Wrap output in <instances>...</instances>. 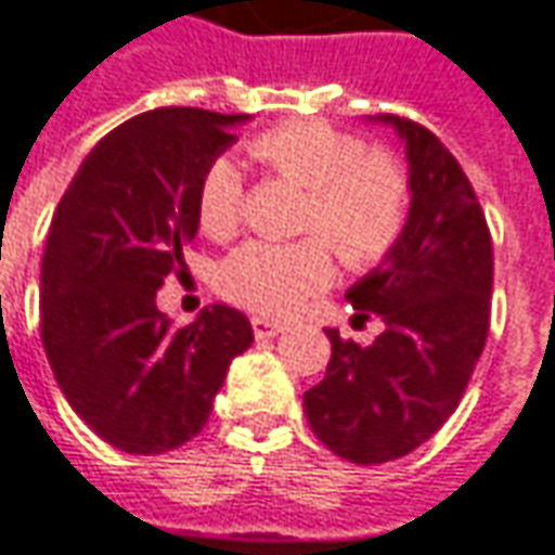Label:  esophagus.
Here are the masks:
<instances>
[{
  "label": "esophagus",
  "mask_w": 555,
  "mask_h": 555,
  "mask_svg": "<svg viewBox=\"0 0 555 555\" xmlns=\"http://www.w3.org/2000/svg\"><path fill=\"white\" fill-rule=\"evenodd\" d=\"M284 331H287V324H284V321L264 319V315H256V319H253V334H256L259 340L278 337V334H284Z\"/></svg>",
  "instance_id": "34e87169"
}]
</instances>
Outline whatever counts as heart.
I'll return each mask as SVG.
<instances>
[{
    "label": "heart",
    "instance_id": "b5f03b06",
    "mask_svg": "<svg viewBox=\"0 0 555 555\" xmlns=\"http://www.w3.org/2000/svg\"><path fill=\"white\" fill-rule=\"evenodd\" d=\"M249 155L281 181L306 190L302 240H253L218 268V291L246 309L291 315L334 278L331 246L352 271L377 268L402 243L412 215V171L393 150L327 121H284L259 130ZM246 186L231 158H211L196 181V221L208 236H231L243 224Z\"/></svg>",
    "mask_w": 555,
    "mask_h": 555
}]
</instances>
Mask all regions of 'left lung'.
<instances>
[{
    "instance_id": "left-lung-1",
    "label": "left lung",
    "mask_w": 555,
    "mask_h": 555,
    "mask_svg": "<svg viewBox=\"0 0 555 555\" xmlns=\"http://www.w3.org/2000/svg\"><path fill=\"white\" fill-rule=\"evenodd\" d=\"M380 121L405 140L412 215L397 253L347 299L384 334L359 347L327 331L324 380L302 397L315 437L356 465L409 456L456 412L485 352L493 287L490 228L462 165L418 121Z\"/></svg>"
}]
</instances>
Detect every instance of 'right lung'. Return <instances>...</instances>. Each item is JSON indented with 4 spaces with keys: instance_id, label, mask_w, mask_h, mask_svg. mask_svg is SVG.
Listing matches in <instances>:
<instances>
[{
    "instance_id": "1",
    "label": "right lung",
    "mask_w": 555,
    "mask_h": 555,
    "mask_svg": "<svg viewBox=\"0 0 555 555\" xmlns=\"http://www.w3.org/2000/svg\"><path fill=\"white\" fill-rule=\"evenodd\" d=\"M246 115L168 105L102 137L52 215L40 268V334L70 409L125 453L155 456L206 428L253 324L208 306L178 327L155 293L183 274L196 181Z\"/></svg>"
}]
</instances>
